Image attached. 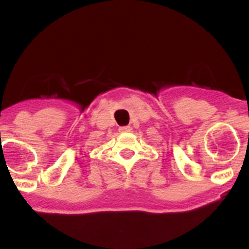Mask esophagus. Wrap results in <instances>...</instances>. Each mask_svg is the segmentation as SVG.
<instances>
[{
  "instance_id": "obj_1",
  "label": "esophagus",
  "mask_w": 249,
  "mask_h": 249,
  "mask_svg": "<svg viewBox=\"0 0 249 249\" xmlns=\"http://www.w3.org/2000/svg\"><path fill=\"white\" fill-rule=\"evenodd\" d=\"M131 127L130 126H121L119 127V132H127V131H130Z\"/></svg>"
}]
</instances>
